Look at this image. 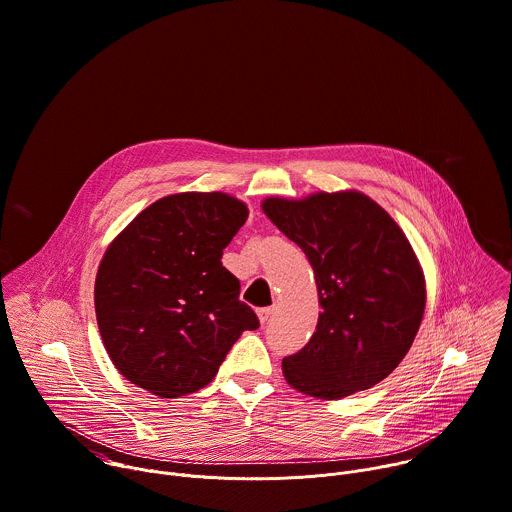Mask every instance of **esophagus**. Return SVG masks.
<instances>
[{
	"mask_svg": "<svg viewBox=\"0 0 512 512\" xmlns=\"http://www.w3.org/2000/svg\"><path fill=\"white\" fill-rule=\"evenodd\" d=\"M257 315H259V321L265 325V323L269 321V317L273 315V307H261V309L257 311Z\"/></svg>",
	"mask_w": 512,
	"mask_h": 512,
	"instance_id": "34e87169",
	"label": "esophagus"
}]
</instances>
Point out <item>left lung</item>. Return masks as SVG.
<instances>
[{"instance_id":"obj_1","label":"left lung","mask_w":512,"mask_h":512,"mask_svg":"<svg viewBox=\"0 0 512 512\" xmlns=\"http://www.w3.org/2000/svg\"><path fill=\"white\" fill-rule=\"evenodd\" d=\"M265 215L313 267L321 313L285 380L315 398H344L388 378L418 333L426 289L394 219L362 193L267 199Z\"/></svg>"}]
</instances>
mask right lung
<instances>
[{
	"label": "right lung",
	"instance_id": "obj_1",
	"mask_svg": "<svg viewBox=\"0 0 512 512\" xmlns=\"http://www.w3.org/2000/svg\"><path fill=\"white\" fill-rule=\"evenodd\" d=\"M247 221L223 193H181L146 207L108 247L94 287L96 319L116 370L179 398L205 388L255 311L221 263Z\"/></svg>",
	"mask_w": 512,
	"mask_h": 512
}]
</instances>
